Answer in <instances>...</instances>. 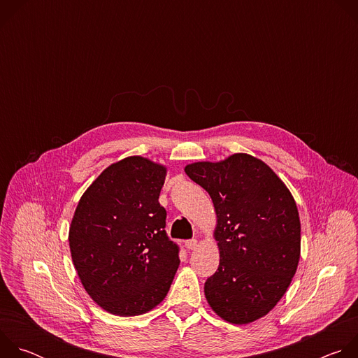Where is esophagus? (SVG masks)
<instances>
[{"mask_svg":"<svg viewBox=\"0 0 358 358\" xmlns=\"http://www.w3.org/2000/svg\"><path fill=\"white\" fill-rule=\"evenodd\" d=\"M196 245H198V241H196V239H188V241H185V246H187L188 249H195Z\"/></svg>","mask_w":358,"mask_h":358,"instance_id":"1","label":"esophagus"}]
</instances>
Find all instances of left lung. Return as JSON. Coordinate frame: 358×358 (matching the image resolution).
<instances>
[{"label": "left lung", "mask_w": 358, "mask_h": 358, "mask_svg": "<svg viewBox=\"0 0 358 358\" xmlns=\"http://www.w3.org/2000/svg\"><path fill=\"white\" fill-rule=\"evenodd\" d=\"M215 207L220 266L203 286L213 310L234 324L268 315L300 258V220L283 181L259 159L238 152L185 167Z\"/></svg>", "instance_id": "1"}]
</instances>
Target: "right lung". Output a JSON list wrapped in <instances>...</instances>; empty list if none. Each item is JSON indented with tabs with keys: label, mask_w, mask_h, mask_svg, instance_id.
<instances>
[{
	"label": "right lung",
	"mask_w": 358,
	"mask_h": 358,
	"mask_svg": "<svg viewBox=\"0 0 358 358\" xmlns=\"http://www.w3.org/2000/svg\"><path fill=\"white\" fill-rule=\"evenodd\" d=\"M166 167L133 156L109 166L82 195L69 246L78 276L101 309L137 316L167 296L180 248L159 196Z\"/></svg>",
	"instance_id": "right-lung-1"
}]
</instances>
